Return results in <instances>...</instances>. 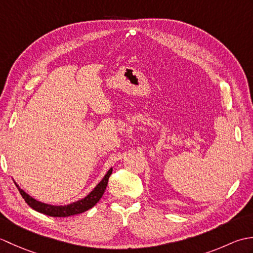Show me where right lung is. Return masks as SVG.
Listing matches in <instances>:
<instances>
[{"mask_svg": "<svg viewBox=\"0 0 253 253\" xmlns=\"http://www.w3.org/2000/svg\"><path fill=\"white\" fill-rule=\"evenodd\" d=\"M112 170L113 169H110V170L107 171L106 175L104 176V178L99 182L98 186H96L87 197L82 199V200L68 204V206H64V207L49 206V204L37 201L34 198H31L29 195H27L23 189H20V188L17 186V184L15 185L18 188L20 195L24 198L26 203L28 204L30 208L36 210V211L53 217H67L71 215H76V214H80L84 211H88L89 209L94 207L95 204L98 203V201L102 198V196H103V193L106 189L107 182H109V178L112 174Z\"/></svg>", "mask_w": 253, "mask_h": 253, "instance_id": "add662e5", "label": "right lung"}]
</instances>
